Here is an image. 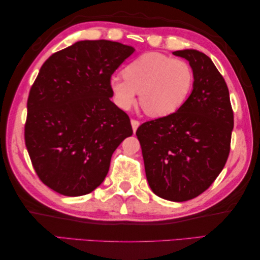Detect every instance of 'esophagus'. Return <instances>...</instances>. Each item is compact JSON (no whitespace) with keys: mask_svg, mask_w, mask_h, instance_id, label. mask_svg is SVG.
Returning <instances> with one entry per match:
<instances>
[{"mask_svg":"<svg viewBox=\"0 0 260 260\" xmlns=\"http://www.w3.org/2000/svg\"><path fill=\"white\" fill-rule=\"evenodd\" d=\"M139 121H137V120H131V126H133V130H134V133H136V130L138 129V126H139Z\"/></svg>","mask_w":260,"mask_h":260,"instance_id":"34e87169","label":"esophagus"}]
</instances>
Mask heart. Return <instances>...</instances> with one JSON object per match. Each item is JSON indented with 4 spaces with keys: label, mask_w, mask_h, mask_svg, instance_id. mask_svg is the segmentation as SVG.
<instances>
[{
    "label": "heart",
    "mask_w": 260,
    "mask_h": 260,
    "mask_svg": "<svg viewBox=\"0 0 260 260\" xmlns=\"http://www.w3.org/2000/svg\"><path fill=\"white\" fill-rule=\"evenodd\" d=\"M109 79V90L118 108L129 110L137 102L153 117H165L180 109L191 91L193 71L188 62L158 52L142 54Z\"/></svg>",
    "instance_id": "obj_1"
}]
</instances>
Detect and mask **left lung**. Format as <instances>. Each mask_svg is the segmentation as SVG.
Masks as SVG:
<instances>
[{"mask_svg":"<svg viewBox=\"0 0 260 260\" xmlns=\"http://www.w3.org/2000/svg\"><path fill=\"white\" fill-rule=\"evenodd\" d=\"M193 71V90L169 116L137 129L148 185L160 198L186 202L210 188L231 151L234 114L229 91L212 59L196 49L176 50Z\"/></svg>","mask_w":260,"mask_h":260,"instance_id":"left-lung-1","label":"left lung"}]
</instances>
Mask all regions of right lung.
<instances>
[{"label": "right lung", "mask_w": 260, "mask_h": 260, "mask_svg": "<svg viewBox=\"0 0 260 260\" xmlns=\"http://www.w3.org/2000/svg\"><path fill=\"white\" fill-rule=\"evenodd\" d=\"M135 52L109 40L77 41L42 64L27 99L25 145L48 188L68 197L96 189L114 151L133 135L110 101L109 79Z\"/></svg>", "instance_id": "obj_1"}]
</instances>
